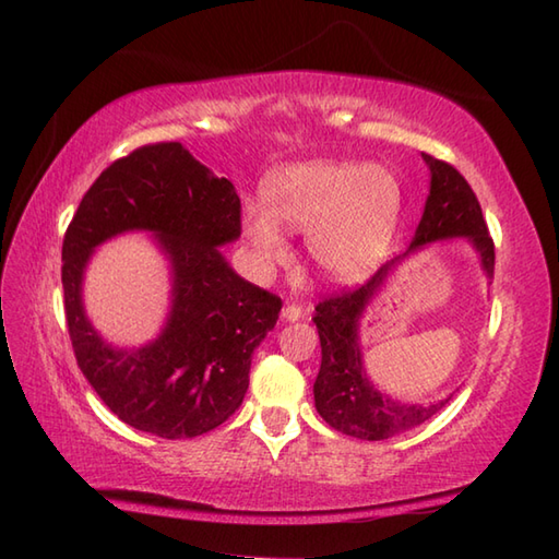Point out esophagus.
Listing matches in <instances>:
<instances>
[{
	"mask_svg": "<svg viewBox=\"0 0 559 559\" xmlns=\"http://www.w3.org/2000/svg\"><path fill=\"white\" fill-rule=\"evenodd\" d=\"M281 317L286 319V322H298V319L302 317V310L298 305H283V310H281Z\"/></svg>",
	"mask_w": 559,
	"mask_h": 559,
	"instance_id": "1",
	"label": "esophagus"
}]
</instances>
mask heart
I'll return each mask as SVG.
<instances>
[{"mask_svg":"<svg viewBox=\"0 0 559 559\" xmlns=\"http://www.w3.org/2000/svg\"><path fill=\"white\" fill-rule=\"evenodd\" d=\"M403 192L382 165L314 160L271 177L264 204L242 209V235L261 271L288 259L286 235L307 233L317 266L331 278H358L389 252L399 230Z\"/></svg>","mask_w":559,"mask_h":559,"instance_id":"b5f03b06","label":"heart"}]
</instances>
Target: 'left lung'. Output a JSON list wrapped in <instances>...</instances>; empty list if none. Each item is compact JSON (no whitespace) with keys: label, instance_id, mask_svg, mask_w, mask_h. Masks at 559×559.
<instances>
[{"label":"left lung","instance_id":"8db88e82","mask_svg":"<svg viewBox=\"0 0 559 559\" xmlns=\"http://www.w3.org/2000/svg\"><path fill=\"white\" fill-rule=\"evenodd\" d=\"M423 158L432 173L430 197L425 201V213L408 252L427 242L447 240V237H466L478 249L485 273L492 276L495 242L488 233V223L483 218L476 192L454 165L427 156V153H423ZM399 259L401 257L379 266L362 286L331 295L319 302L312 317L319 331V343H322V367H319L314 382V406L334 430L367 439V442L389 439L430 420L449 401L444 399L432 406L394 401L382 394L365 372L358 322Z\"/></svg>","mask_w":559,"mask_h":559}]
</instances>
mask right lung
<instances>
[{"label":"right lung","instance_id":"add662e5","mask_svg":"<svg viewBox=\"0 0 559 559\" xmlns=\"http://www.w3.org/2000/svg\"><path fill=\"white\" fill-rule=\"evenodd\" d=\"M151 229L174 264V312L139 352L108 347L90 326L80 278L90 252ZM242 230L235 187L177 141L134 148L105 168L64 233L62 286L71 348L117 418L163 439L204 435L240 408L252 353L276 326L281 298L237 276L218 252Z\"/></svg>","mask_w":559,"mask_h":559}]
</instances>
